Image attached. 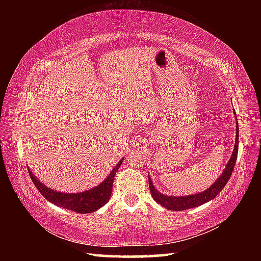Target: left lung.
<instances>
[{
  "instance_id": "8db88e82",
  "label": "left lung",
  "mask_w": 261,
  "mask_h": 261,
  "mask_svg": "<svg viewBox=\"0 0 261 261\" xmlns=\"http://www.w3.org/2000/svg\"><path fill=\"white\" fill-rule=\"evenodd\" d=\"M236 143L235 146H233V152L232 155L229 160L228 165L226 167V169L222 173V175L216 179V182L212 185L211 188L205 190L204 192L197 193V194H192V196H187V197H169V196H165V194L160 193L156 191L154 185L152 184L151 178L148 177V184H149V191H151V194L153 197V199L156 202H159L161 206L165 207V208H168L170 211H184V210H189V208H193V207L200 206L205 202L210 201L212 199L218 196V194L222 191V189L226 187V184L228 183L229 178L232 174L233 167H235V163L237 160V153H238V124H236Z\"/></svg>"
}]
</instances>
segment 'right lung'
I'll return each mask as SVG.
<instances>
[{
    "mask_svg": "<svg viewBox=\"0 0 261 261\" xmlns=\"http://www.w3.org/2000/svg\"><path fill=\"white\" fill-rule=\"evenodd\" d=\"M122 162L123 160L117 163V166L112 170V173L109 174L108 177L100 185L95 187L94 189L81 193L56 192L54 190L45 187L40 180H38L37 177L31 173L29 168L28 169L30 177L33 180L35 188L39 190V192H40L47 200H49L53 204H55L57 206L63 207V208L84 214L92 213V212L99 210L100 207H102L109 201V198L112 196L113 191L114 177L117 173L118 168L121 167Z\"/></svg>",
    "mask_w": 261,
    "mask_h": 261,
    "instance_id": "add662e5",
    "label": "right lung"
}]
</instances>
